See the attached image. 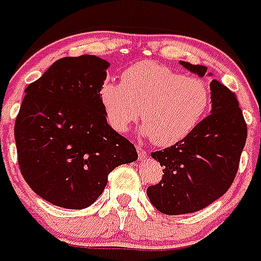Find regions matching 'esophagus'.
<instances>
[{
    "label": "esophagus",
    "instance_id": "esophagus-1",
    "mask_svg": "<svg viewBox=\"0 0 261 261\" xmlns=\"http://www.w3.org/2000/svg\"><path fill=\"white\" fill-rule=\"evenodd\" d=\"M137 153H138V158H140V161H144V159H146L147 153L144 150V149H142V146H137Z\"/></svg>",
    "mask_w": 261,
    "mask_h": 261
}]
</instances>
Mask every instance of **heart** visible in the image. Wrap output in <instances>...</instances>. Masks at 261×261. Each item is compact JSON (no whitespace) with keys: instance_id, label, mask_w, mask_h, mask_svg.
I'll list each match as a JSON object with an SVG mask.
<instances>
[{"instance_id":"b5f03b06","label":"heart","mask_w":261,"mask_h":261,"mask_svg":"<svg viewBox=\"0 0 261 261\" xmlns=\"http://www.w3.org/2000/svg\"><path fill=\"white\" fill-rule=\"evenodd\" d=\"M99 102L116 132H126L141 112L140 133L159 146H171L199 125L211 105V91L199 78L140 61L123 71L121 84L103 82Z\"/></svg>"}]
</instances>
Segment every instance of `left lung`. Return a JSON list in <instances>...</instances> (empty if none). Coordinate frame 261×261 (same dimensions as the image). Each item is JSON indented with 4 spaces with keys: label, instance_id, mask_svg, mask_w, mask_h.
Returning <instances> with one entry per match:
<instances>
[{
    "label": "left lung",
    "instance_id": "left-lung-1",
    "mask_svg": "<svg viewBox=\"0 0 261 261\" xmlns=\"http://www.w3.org/2000/svg\"><path fill=\"white\" fill-rule=\"evenodd\" d=\"M187 70L204 77L206 68L180 61ZM212 75V73H209ZM211 115L190 135L163 150L151 153L163 166V177L146 190L161 213L201 211L230 188L247 138V125L238 99L220 81L211 82Z\"/></svg>",
    "mask_w": 261,
    "mask_h": 261
}]
</instances>
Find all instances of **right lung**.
Returning a JSON list of instances; mask_svg holds the SVG:
<instances>
[{"instance_id": "add662e5", "label": "right lung", "mask_w": 261, "mask_h": 261, "mask_svg": "<svg viewBox=\"0 0 261 261\" xmlns=\"http://www.w3.org/2000/svg\"><path fill=\"white\" fill-rule=\"evenodd\" d=\"M110 62L93 55L57 60L24 90L15 120L18 163L41 199L84 209L115 167L137 161L135 145L107 123L99 89Z\"/></svg>"}]
</instances>
